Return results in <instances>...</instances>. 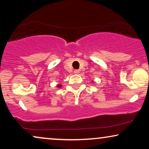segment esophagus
I'll return each mask as SVG.
<instances>
[{"instance_id":"esophagus-1","label":"esophagus","mask_w":149,"mask_h":149,"mask_svg":"<svg viewBox=\"0 0 149 149\" xmlns=\"http://www.w3.org/2000/svg\"><path fill=\"white\" fill-rule=\"evenodd\" d=\"M79 71L78 70H75L74 71V72L76 73V74H77V73H79Z\"/></svg>"}]
</instances>
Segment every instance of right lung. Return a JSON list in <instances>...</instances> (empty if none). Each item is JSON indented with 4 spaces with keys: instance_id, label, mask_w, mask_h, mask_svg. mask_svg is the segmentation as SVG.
<instances>
[{
    "instance_id": "obj_1",
    "label": "right lung",
    "mask_w": 149,
    "mask_h": 149,
    "mask_svg": "<svg viewBox=\"0 0 149 149\" xmlns=\"http://www.w3.org/2000/svg\"><path fill=\"white\" fill-rule=\"evenodd\" d=\"M57 87H61V85L59 84V85H58V86H57Z\"/></svg>"
}]
</instances>
